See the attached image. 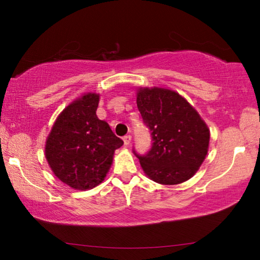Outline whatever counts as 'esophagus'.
Listing matches in <instances>:
<instances>
[{
  "mask_svg": "<svg viewBox=\"0 0 260 260\" xmlns=\"http://www.w3.org/2000/svg\"><path fill=\"white\" fill-rule=\"evenodd\" d=\"M123 141H124V145H130V143H131V136H130V135H126V136H124Z\"/></svg>",
  "mask_w": 260,
  "mask_h": 260,
  "instance_id": "obj_1",
  "label": "esophagus"
}]
</instances>
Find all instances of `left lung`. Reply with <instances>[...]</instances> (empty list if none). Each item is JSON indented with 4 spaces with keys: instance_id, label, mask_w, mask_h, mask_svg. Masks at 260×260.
<instances>
[{
    "instance_id": "8db88e82",
    "label": "left lung",
    "mask_w": 260,
    "mask_h": 260,
    "mask_svg": "<svg viewBox=\"0 0 260 260\" xmlns=\"http://www.w3.org/2000/svg\"><path fill=\"white\" fill-rule=\"evenodd\" d=\"M137 108L151 131L152 147L140 156L145 175L161 184H179L195 175L209 147V129L199 112L176 91L140 87Z\"/></svg>"
}]
</instances>
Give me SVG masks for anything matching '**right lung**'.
I'll return each instance as SVG.
<instances>
[{
  "instance_id": "add662e5",
  "label": "right lung",
  "mask_w": 260,
  "mask_h": 260,
  "mask_svg": "<svg viewBox=\"0 0 260 260\" xmlns=\"http://www.w3.org/2000/svg\"><path fill=\"white\" fill-rule=\"evenodd\" d=\"M99 93L87 92L56 117L45 145L52 172L72 189L88 190L104 181L123 141L95 115Z\"/></svg>"
}]
</instances>
